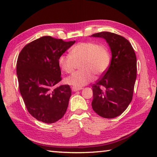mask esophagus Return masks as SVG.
I'll list each match as a JSON object with an SVG mask.
<instances>
[{
    "instance_id": "1",
    "label": "esophagus",
    "mask_w": 157,
    "mask_h": 157,
    "mask_svg": "<svg viewBox=\"0 0 157 157\" xmlns=\"http://www.w3.org/2000/svg\"><path fill=\"white\" fill-rule=\"evenodd\" d=\"M83 88H82V87H75V86H73L72 87V91L73 92H75V91H79V90H82Z\"/></svg>"
}]
</instances>
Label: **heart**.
Returning a JSON list of instances; mask_svg holds the SVG:
<instances>
[{
    "instance_id": "b5f03b06",
    "label": "heart",
    "mask_w": 157,
    "mask_h": 157,
    "mask_svg": "<svg viewBox=\"0 0 157 157\" xmlns=\"http://www.w3.org/2000/svg\"><path fill=\"white\" fill-rule=\"evenodd\" d=\"M60 68L66 73H72L78 63L82 70L66 79V83L82 87L94 79V73H105L110 63V55L104 45L94 42H81L71 50L70 54H63L58 59Z\"/></svg>"
}]
</instances>
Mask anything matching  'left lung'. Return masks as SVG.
<instances>
[{"label":"left lung","mask_w":157,"mask_h":157,"mask_svg":"<svg viewBox=\"0 0 157 157\" xmlns=\"http://www.w3.org/2000/svg\"><path fill=\"white\" fill-rule=\"evenodd\" d=\"M91 36L105 39L112 55L104 75L92 86V108L103 118H116L132 100L136 79V54L129 41L118 34L102 32Z\"/></svg>","instance_id":"8db88e82"}]
</instances>
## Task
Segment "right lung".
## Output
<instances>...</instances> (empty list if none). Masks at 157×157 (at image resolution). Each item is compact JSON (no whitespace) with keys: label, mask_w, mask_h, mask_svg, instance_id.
I'll return each instance as SVG.
<instances>
[{"label":"right lung","mask_w":157,"mask_h":157,"mask_svg":"<svg viewBox=\"0 0 157 157\" xmlns=\"http://www.w3.org/2000/svg\"><path fill=\"white\" fill-rule=\"evenodd\" d=\"M73 41L44 36L25 46L19 53L17 74L21 96L28 112L37 121L54 123L64 115L71 95L62 80L58 59Z\"/></svg>","instance_id":"1"}]
</instances>
